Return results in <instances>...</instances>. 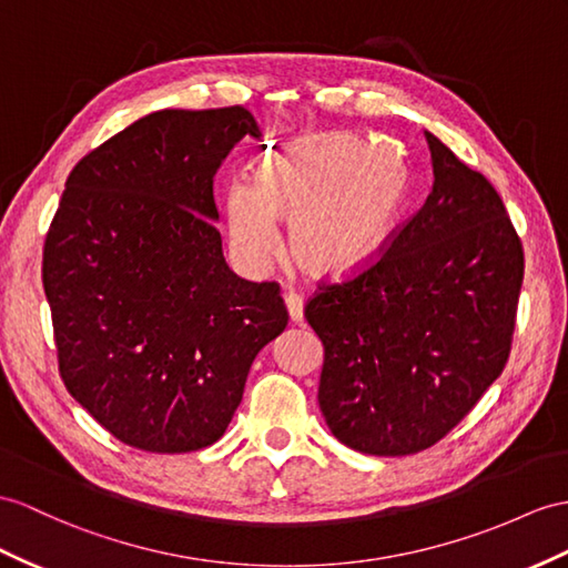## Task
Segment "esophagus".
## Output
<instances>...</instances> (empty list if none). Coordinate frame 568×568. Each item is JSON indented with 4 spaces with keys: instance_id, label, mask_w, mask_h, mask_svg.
<instances>
[{
    "instance_id": "34e87169",
    "label": "esophagus",
    "mask_w": 568,
    "mask_h": 568,
    "mask_svg": "<svg viewBox=\"0 0 568 568\" xmlns=\"http://www.w3.org/2000/svg\"><path fill=\"white\" fill-rule=\"evenodd\" d=\"M284 301H286V311H288V317H292V323H301L303 321V298L296 292H288L284 296Z\"/></svg>"
}]
</instances>
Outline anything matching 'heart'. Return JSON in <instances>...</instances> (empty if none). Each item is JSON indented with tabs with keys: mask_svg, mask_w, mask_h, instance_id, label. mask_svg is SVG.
<instances>
[{
	"mask_svg": "<svg viewBox=\"0 0 568 568\" xmlns=\"http://www.w3.org/2000/svg\"><path fill=\"white\" fill-rule=\"evenodd\" d=\"M403 195L405 171L390 151L352 134L308 136L260 159L253 187H229V241L243 265L260 267L280 251L274 219H284L303 270L347 274L388 239Z\"/></svg>",
	"mask_w": 568,
	"mask_h": 568,
	"instance_id": "b5f03b06",
	"label": "heart"
}]
</instances>
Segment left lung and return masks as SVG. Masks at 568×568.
Listing matches in <instances>:
<instances>
[{
  "instance_id": "left-lung-1",
  "label": "left lung",
  "mask_w": 568,
  "mask_h": 568,
  "mask_svg": "<svg viewBox=\"0 0 568 568\" xmlns=\"http://www.w3.org/2000/svg\"><path fill=\"white\" fill-rule=\"evenodd\" d=\"M424 134L432 195L376 260L317 284L303 311L325 349L317 403L329 432L385 458L438 444L501 376L525 267L499 192Z\"/></svg>"
}]
</instances>
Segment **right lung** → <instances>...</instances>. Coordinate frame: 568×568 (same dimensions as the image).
Here are the masks:
<instances>
[{
	"mask_svg": "<svg viewBox=\"0 0 568 568\" xmlns=\"http://www.w3.org/2000/svg\"><path fill=\"white\" fill-rule=\"evenodd\" d=\"M243 105L159 110L81 159L43 245L69 395L122 444L190 453L224 436L257 352L288 323L276 282L221 253L214 175Z\"/></svg>",
	"mask_w": 568,
	"mask_h": 568,
	"instance_id": "add662e5",
	"label": "right lung"
}]
</instances>
